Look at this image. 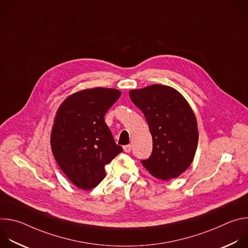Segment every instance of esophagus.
<instances>
[{"label":"esophagus","instance_id":"esophagus-1","mask_svg":"<svg viewBox=\"0 0 248 248\" xmlns=\"http://www.w3.org/2000/svg\"><path fill=\"white\" fill-rule=\"evenodd\" d=\"M124 151L126 153H129L131 151V145H125L124 146Z\"/></svg>","mask_w":248,"mask_h":248}]
</instances>
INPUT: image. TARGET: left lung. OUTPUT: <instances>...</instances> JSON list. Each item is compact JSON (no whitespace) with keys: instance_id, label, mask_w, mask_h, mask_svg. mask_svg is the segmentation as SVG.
I'll list each match as a JSON object with an SVG mask.
<instances>
[{"instance_id":"8db88e82","label":"left lung","mask_w":248,"mask_h":248,"mask_svg":"<svg viewBox=\"0 0 248 248\" xmlns=\"http://www.w3.org/2000/svg\"><path fill=\"white\" fill-rule=\"evenodd\" d=\"M133 104L142 111L152 135L150 157L141 163L155 178H178L192 163L198 144L197 122L187 101L175 89L154 84L131 90Z\"/></svg>"}]
</instances>
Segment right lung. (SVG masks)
Returning a JSON list of instances; mask_svg holds the SVG:
<instances>
[{
  "mask_svg": "<svg viewBox=\"0 0 248 248\" xmlns=\"http://www.w3.org/2000/svg\"><path fill=\"white\" fill-rule=\"evenodd\" d=\"M120 96L113 88L82 90L66 98L57 112L52 151L69 181L81 189L97 186L106 176L104 166L123 152L104 118Z\"/></svg>",
  "mask_w": 248,
  "mask_h": 248,
  "instance_id": "obj_1",
  "label": "right lung"
}]
</instances>
